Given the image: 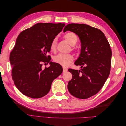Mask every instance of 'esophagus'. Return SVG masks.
<instances>
[{"instance_id": "esophagus-1", "label": "esophagus", "mask_w": 126, "mask_h": 126, "mask_svg": "<svg viewBox=\"0 0 126 126\" xmlns=\"http://www.w3.org/2000/svg\"><path fill=\"white\" fill-rule=\"evenodd\" d=\"M63 72H67V70H68L67 68H66V67H63Z\"/></svg>"}]
</instances>
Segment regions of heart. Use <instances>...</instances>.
<instances>
[{
	"instance_id": "1",
	"label": "heart",
	"mask_w": 126,
	"mask_h": 126,
	"mask_svg": "<svg viewBox=\"0 0 126 126\" xmlns=\"http://www.w3.org/2000/svg\"><path fill=\"white\" fill-rule=\"evenodd\" d=\"M64 39L70 45L74 46L78 41V37L76 34L72 32H69L66 33L63 36ZM57 40L55 38L53 39L50 44V49L52 51H55L56 49ZM74 49V48H72ZM74 57L73 55L71 54H60L54 57V61L58 64L63 66H68L73 62Z\"/></svg>"
}]
</instances>
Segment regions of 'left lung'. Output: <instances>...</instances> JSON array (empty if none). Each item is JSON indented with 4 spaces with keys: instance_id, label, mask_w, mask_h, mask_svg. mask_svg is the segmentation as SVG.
Listing matches in <instances>:
<instances>
[{
    "instance_id": "obj_1",
    "label": "left lung",
    "mask_w": 126,
    "mask_h": 126,
    "mask_svg": "<svg viewBox=\"0 0 126 126\" xmlns=\"http://www.w3.org/2000/svg\"><path fill=\"white\" fill-rule=\"evenodd\" d=\"M67 30L78 35L81 43L80 55L75 63L81 69H68L72 75L68 90L75 97L85 99L97 94L105 84L111 69L112 51L100 29L86 24H70L63 32Z\"/></svg>"
}]
</instances>
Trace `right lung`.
<instances>
[{"instance_id":"obj_1","label":"right lung","mask_w":126,"mask_h":126,"mask_svg":"<svg viewBox=\"0 0 126 126\" xmlns=\"http://www.w3.org/2000/svg\"><path fill=\"white\" fill-rule=\"evenodd\" d=\"M64 26L62 23H38L18 36L10 54L11 76L15 85L25 96L33 99L45 96L54 80L62 73V67L50 62L47 54L52 40ZM43 62L51 66L43 70Z\"/></svg>"}]
</instances>
